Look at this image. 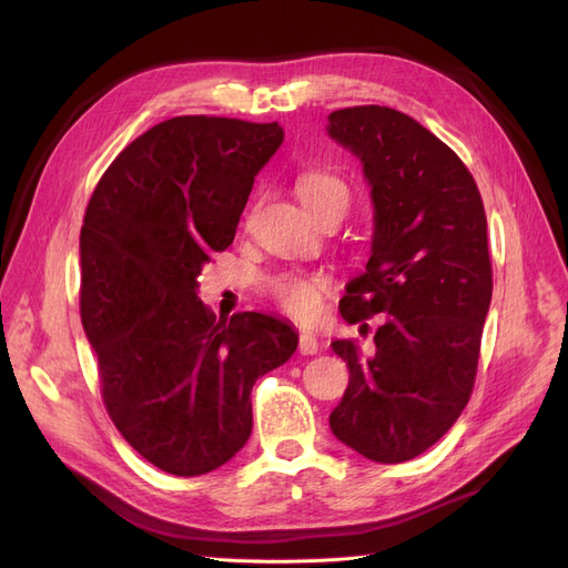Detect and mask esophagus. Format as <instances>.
Returning a JSON list of instances; mask_svg holds the SVG:
<instances>
[{"label": "esophagus", "instance_id": "1", "mask_svg": "<svg viewBox=\"0 0 568 568\" xmlns=\"http://www.w3.org/2000/svg\"><path fill=\"white\" fill-rule=\"evenodd\" d=\"M317 351H320V343H317L315 334L301 332V334H298V353H301V355H315Z\"/></svg>", "mask_w": 568, "mask_h": 568}]
</instances>
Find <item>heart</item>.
I'll return each instance as SVG.
<instances>
[{
    "instance_id": "1",
    "label": "heart",
    "mask_w": 568,
    "mask_h": 568,
    "mask_svg": "<svg viewBox=\"0 0 568 568\" xmlns=\"http://www.w3.org/2000/svg\"><path fill=\"white\" fill-rule=\"evenodd\" d=\"M296 194L313 217L326 213L343 217L351 205L348 184L329 170H307L296 180ZM267 291L282 311L298 320H311L320 313L326 282L303 274H277L267 282Z\"/></svg>"
}]
</instances>
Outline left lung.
I'll return each mask as SVG.
<instances>
[{"instance_id": "left-lung-1", "label": "left lung", "mask_w": 568, "mask_h": 568, "mask_svg": "<svg viewBox=\"0 0 568 568\" xmlns=\"http://www.w3.org/2000/svg\"><path fill=\"white\" fill-rule=\"evenodd\" d=\"M332 140L363 161L372 186V255L338 311L367 336L334 341L351 382L334 436L372 462L398 464L445 436L476 382L493 296L488 222L471 173L415 118L388 106L329 113Z\"/></svg>"}]
</instances>
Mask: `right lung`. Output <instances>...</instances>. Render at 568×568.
I'll list each match as a JSON object with an SVG mask.
<instances>
[{
	"instance_id": "1",
	"label": "right lung",
	"mask_w": 568,
	"mask_h": 568,
	"mask_svg": "<svg viewBox=\"0 0 568 568\" xmlns=\"http://www.w3.org/2000/svg\"><path fill=\"white\" fill-rule=\"evenodd\" d=\"M284 142L277 123L178 115L118 153L80 232V317L101 398L153 467L201 476L244 448L257 376L298 346L263 313L215 317L196 277L236 234L255 175Z\"/></svg>"
}]
</instances>
